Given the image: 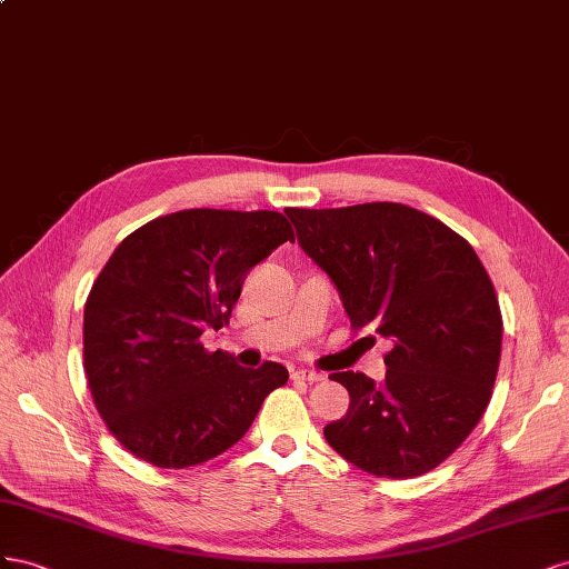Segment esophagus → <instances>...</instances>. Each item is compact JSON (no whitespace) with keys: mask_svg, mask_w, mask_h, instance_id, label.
I'll return each instance as SVG.
<instances>
[{"mask_svg":"<svg viewBox=\"0 0 569 569\" xmlns=\"http://www.w3.org/2000/svg\"><path fill=\"white\" fill-rule=\"evenodd\" d=\"M293 379H302L307 383H317V381H323V375L321 371H315V369H296L293 375H290Z\"/></svg>","mask_w":569,"mask_h":569,"instance_id":"1","label":"esophagus"}]
</instances>
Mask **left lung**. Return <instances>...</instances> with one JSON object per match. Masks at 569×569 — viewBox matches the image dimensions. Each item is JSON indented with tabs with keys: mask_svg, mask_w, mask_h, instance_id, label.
Masks as SVG:
<instances>
[{
	"mask_svg": "<svg viewBox=\"0 0 569 569\" xmlns=\"http://www.w3.org/2000/svg\"><path fill=\"white\" fill-rule=\"evenodd\" d=\"M286 214L300 248L331 276L352 329L393 343L386 379L338 371L350 393L329 446L375 477L427 475L460 448L489 408L502 317L475 248L443 221L398 202Z\"/></svg>",
	"mask_w": 569,
	"mask_h": 569,
	"instance_id": "left-lung-1",
	"label": "left lung"
}]
</instances>
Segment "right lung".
<instances>
[{
  "mask_svg": "<svg viewBox=\"0 0 569 569\" xmlns=\"http://www.w3.org/2000/svg\"><path fill=\"white\" fill-rule=\"evenodd\" d=\"M293 229L279 212L183 209L119 242L92 283L83 365L97 412L136 458L164 469L238 443L288 369H246L200 336L231 319L248 271Z\"/></svg>",
  "mask_w": 569,
  "mask_h": 569,
  "instance_id": "add662e5",
  "label": "right lung"
}]
</instances>
